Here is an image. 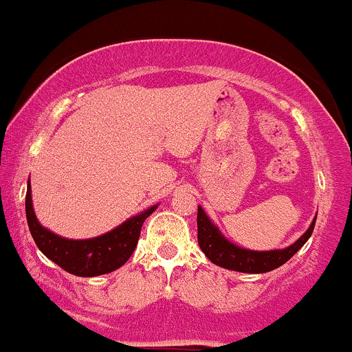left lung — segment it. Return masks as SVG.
I'll return each mask as SVG.
<instances>
[{
	"mask_svg": "<svg viewBox=\"0 0 352 352\" xmlns=\"http://www.w3.org/2000/svg\"><path fill=\"white\" fill-rule=\"evenodd\" d=\"M316 216L309 224L308 230L290 247L276 250H249L243 247L235 245L222 235L219 227L210 221L204 209L197 208V242H199L201 250L204 252L206 257L216 265L227 268V270L242 272V274H265L275 268L282 267L288 262L293 255L298 252L301 247L307 243L311 237L313 229H315Z\"/></svg>",
	"mask_w": 352,
	"mask_h": 352,
	"instance_id": "left-lung-1",
	"label": "left lung"
}]
</instances>
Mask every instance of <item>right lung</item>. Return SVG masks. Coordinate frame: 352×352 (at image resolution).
I'll list each match as a JSON object with an SVG mask.
<instances>
[{"label":"right lung","instance_id":"1","mask_svg":"<svg viewBox=\"0 0 352 352\" xmlns=\"http://www.w3.org/2000/svg\"><path fill=\"white\" fill-rule=\"evenodd\" d=\"M156 208L158 204L151 206L98 237L84 241L65 239L39 224L32 208L31 181H28L26 217L37 249L65 272L77 276L105 275L126 263L138 243L144 219L150 217Z\"/></svg>","mask_w":352,"mask_h":352}]
</instances>
